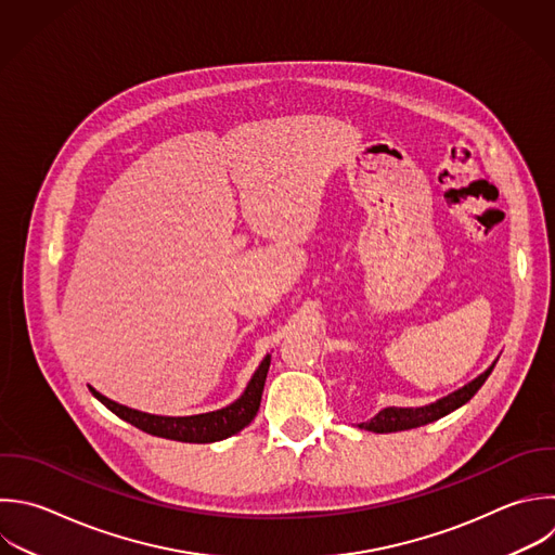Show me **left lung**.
<instances>
[{
  "instance_id": "left-lung-1",
  "label": "left lung",
  "mask_w": 555,
  "mask_h": 555,
  "mask_svg": "<svg viewBox=\"0 0 555 555\" xmlns=\"http://www.w3.org/2000/svg\"><path fill=\"white\" fill-rule=\"evenodd\" d=\"M494 364H496V360L483 373H479L475 379H470L462 388L449 392L447 397L436 399L434 403H427V405H421V408H395V405L384 408L371 421L360 423L358 427L366 429V431H375V434H390V431H403V429H412V427L434 423V421L442 418L444 414L464 405L481 388V384L488 379Z\"/></svg>"
}]
</instances>
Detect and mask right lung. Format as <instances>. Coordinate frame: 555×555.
Masks as SVG:
<instances>
[{
	"instance_id": "add662e5",
	"label": "right lung",
	"mask_w": 555,
	"mask_h": 555,
	"mask_svg": "<svg viewBox=\"0 0 555 555\" xmlns=\"http://www.w3.org/2000/svg\"><path fill=\"white\" fill-rule=\"evenodd\" d=\"M269 364H271V356L267 353L264 360L260 362V366L256 369V373L251 375L247 388L243 390V395L236 401H232L230 405H225L221 410L206 412V414H193V416H160V414L141 412V410L121 405V403L104 397L93 386H89V388L111 412H115L119 418L132 423L134 427L143 429L152 436L180 440V442H217V440L238 434L243 427H247L254 421V416L260 408Z\"/></svg>"
}]
</instances>
